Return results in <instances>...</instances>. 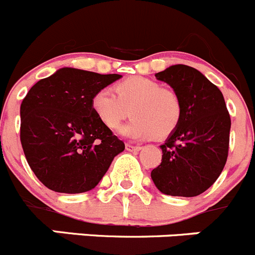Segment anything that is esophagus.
<instances>
[{"label":"esophagus","instance_id":"esophagus-1","mask_svg":"<svg viewBox=\"0 0 255 255\" xmlns=\"http://www.w3.org/2000/svg\"><path fill=\"white\" fill-rule=\"evenodd\" d=\"M126 150L130 152H137L141 150V146L139 145H131V144H126Z\"/></svg>","mask_w":255,"mask_h":255}]
</instances>
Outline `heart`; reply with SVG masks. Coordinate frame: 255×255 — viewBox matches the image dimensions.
<instances>
[{"instance_id":"1","label":"heart","mask_w":255,"mask_h":255,"mask_svg":"<svg viewBox=\"0 0 255 255\" xmlns=\"http://www.w3.org/2000/svg\"><path fill=\"white\" fill-rule=\"evenodd\" d=\"M115 94L101 89L91 99V109L106 129L116 130L124 120H132L120 130L125 137L144 140L166 137L176 129L181 104L173 90L142 76H130L114 86Z\"/></svg>"}]
</instances>
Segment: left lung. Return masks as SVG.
Returning <instances> with one entry per match:
<instances>
[{"mask_svg": "<svg viewBox=\"0 0 255 255\" xmlns=\"http://www.w3.org/2000/svg\"><path fill=\"white\" fill-rule=\"evenodd\" d=\"M155 77L173 87L181 118L160 146L162 159L151 179L162 194L196 196L215 183L227 162L230 116L224 98L202 72L186 65H173Z\"/></svg>", "mask_w": 255, "mask_h": 255, "instance_id": "8db88e82", "label": "left lung"}]
</instances>
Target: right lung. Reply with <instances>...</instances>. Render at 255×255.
<instances>
[{"mask_svg": "<svg viewBox=\"0 0 255 255\" xmlns=\"http://www.w3.org/2000/svg\"><path fill=\"white\" fill-rule=\"evenodd\" d=\"M121 75L62 67L36 82L21 104L20 137L38 180L57 193L95 188L125 144L96 119L91 99Z\"/></svg>", "mask_w": 255, "mask_h": 255, "instance_id": "add662e5", "label": "right lung"}]
</instances>
